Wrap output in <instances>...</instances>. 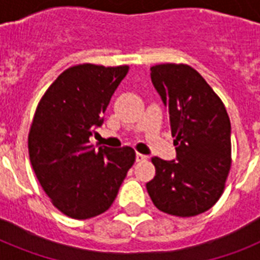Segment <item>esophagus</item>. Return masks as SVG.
Masks as SVG:
<instances>
[{
  "label": "esophagus",
  "instance_id": "obj_1",
  "mask_svg": "<svg viewBox=\"0 0 260 260\" xmlns=\"http://www.w3.org/2000/svg\"><path fill=\"white\" fill-rule=\"evenodd\" d=\"M144 160H147V156L146 155L143 154H136V162H144Z\"/></svg>",
  "mask_w": 260,
  "mask_h": 260
}]
</instances>
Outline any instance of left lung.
<instances>
[{
    "label": "left lung",
    "instance_id": "obj_1",
    "mask_svg": "<svg viewBox=\"0 0 260 260\" xmlns=\"http://www.w3.org/2000/svg\"><path fill=\"white\" fill-rule=\"evenodd\" d=\"M151 81L169 110L177 151L174 160L155 156L147 182L154 205L167 214L191 217L221 197L231 163V121L222 101L187 64L151 67Z\"/></svg>",
    "mask_w": 260,
    "mask_h": 260
}]
</instances>
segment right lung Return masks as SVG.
<instances>
[{"instance_id":"right-lung-1","label":"right lung","mask_w":260,"mask_h":260,"mask_svg":"<svg viewBox=\"0 0 260 260\" xmlns=\"http://www.w3.org/2000/svg\"><path fill=\"white\" fill-rule=\"evenodd\" d=\"M128 66L78 64L55 79L28 135L30 165L55 208L77 220L104 213L135 163L134 148L90 144Z\"/></svg>"}]
</instances>
